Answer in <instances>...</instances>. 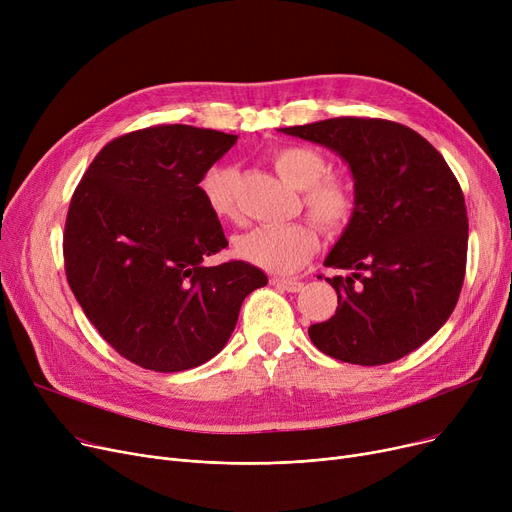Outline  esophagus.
Returning a JSON list of instances; mask_svg holds the SVG:
<instances>
[{"instance_id": "obj_1", "label": "esophagus", "mask_w": 512, "mask_h": 512, "mask_svg": "<svg viewBox=\"0 0 512 512\" xmlns=\"http://www.w3.org/2000/svg\"><path fill=\"white\" fill-rule=\"evenodd\" d=\"M272 284L280 290H286V292H299L303 288V282L301 280H288V278H272Z\"/></svg>"}]
</instances>
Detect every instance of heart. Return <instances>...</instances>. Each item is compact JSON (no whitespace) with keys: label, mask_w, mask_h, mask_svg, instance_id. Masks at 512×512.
Returning <instances> with one entry per match:
<instances>
[{"label":"heart","mask_w":512,"mask_h":512,"mask_svg":"<svg viewBox=\"0 0 512 512\" xmlns=\"http://www.w3.org/2000/svg\"><path fill=\"white\" fill-rule=\"evenodd\" d=\"M278 174L301 188V203L309 218L326 232H342L357 211L355 184L344 174L326 172L328 161L309 145H284L272 153ZM238 170L220 161L207 168L199 180V193L207 209L220 220H234ZM317 249V230L309 222L284 226H257L238 236L236 253L272 274H292L303 267Z\"/></svg>","instance_id":"heart-1"}]
</instances>
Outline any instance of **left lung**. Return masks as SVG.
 I'll return each instance as SVG.
<instances>
[{"label": "left lung", "instance_id": "obj_1", "mask_svg": "<svg viewBox=\"0 0 512 512\" xmlns=\"http://www.w3.org/2000/svg\"><path fill=\"white\" fill-rule=\"evenodd\" d=\"M334 149L351 166L357 211L326 265L336 313L309 328L338 361L386 365L432 338L459 301L469 220L461 184L413 128L382 118H330L282 128ZM321 278V276H319Z\"/></svg>", "mask_w": 512, "mask_h": 512}]
</instances>
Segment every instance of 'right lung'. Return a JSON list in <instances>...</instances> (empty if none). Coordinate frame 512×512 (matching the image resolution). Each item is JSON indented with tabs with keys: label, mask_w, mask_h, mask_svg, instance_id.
<instances>
[{
	"label": "right lung",
	"mask_w": 512,
	"mask_h": 512,
	"mask_svg": "<svg viewBox=\"0 0 512 512\" xmlns=\"http://www.w3.org/2000/svg\"><path fill=\"white\" fill-rule=\"evenodd\" d=\"M236 134L157 124L107 143L70 199L64 270L78 305L118 355L143 369L197 367L226 346L249 292L247 261L207 267L228 247L199 180Z\"/></svg>",
	"instance_id": "obj_1"
}]
</instances>
